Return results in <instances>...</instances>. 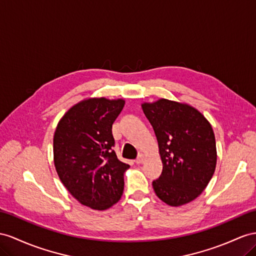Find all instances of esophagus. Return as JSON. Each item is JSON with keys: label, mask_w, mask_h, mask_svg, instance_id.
<instances>
[{"label": "esophagus", "mask_w": 256, "mask_h": 256, "mask_svg": "<svg viewBox=\"0 0 256 256\" xmlns=\"http://www.w3.org/2000/svg\"><path fill=\"white\" fill-rule=\"evenodd\" d=\"M145 160H146V156L145 154H140L138 156V158H137L136 159V163H137V164H140V163H142V162H145Z\"/></svg>", "instance_id": "1"}]
</instances>
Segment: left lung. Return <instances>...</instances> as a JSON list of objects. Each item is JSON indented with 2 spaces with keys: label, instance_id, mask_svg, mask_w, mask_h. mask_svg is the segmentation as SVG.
I'll list each match as a JSON object with an SVG mask.
<instances>
[{
  "label": "left lung",
  "instance_id": "obj_1",
  "mask_svg": "<svg viewBox=\"0 0 256 256\" xmlns=\"http://www.w3.org/2000/svg\"><path fill=\"white\" fill-rule=\"evenodd\" d=\"M142 108L158 140L162 174L152 182L158 198L180 206L202 194L216 168L212 126L190 104L166 98L142 102Z\"/></svg>",
  "mask_w": 256,
  "mask_h": 256
}]
</instances>
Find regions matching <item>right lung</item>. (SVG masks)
<instances>
[{
    "instance_id": "add662e5",
    "label": "right lung",
    "mask_w": 256,
    "mask_h": 256,
    "mask_svg": "<svg viewBox=\"0 0 256 256\" xmlns=\"http://www.w3.org/2000/svg\"><path fill=\"white\" fill-rule=\"evenodd\" d=\"M126 100L86 98L74 104L58 122L53 140L60 180L81 204L98 211L121 199L128 164L112 150V124Z\"/></svg>"
}]
</instances>
